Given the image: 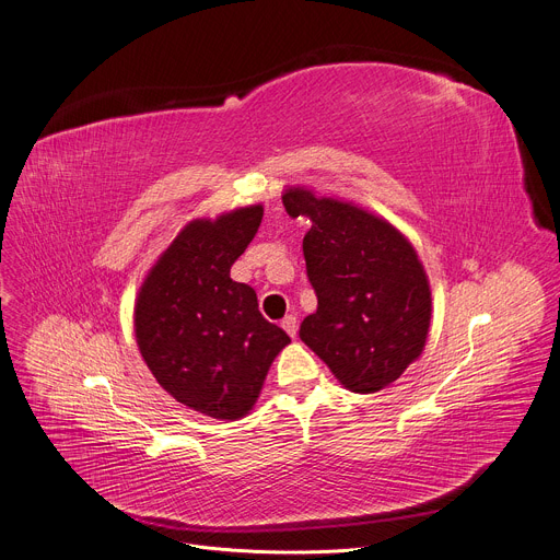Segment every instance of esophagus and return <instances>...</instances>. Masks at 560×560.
<instances>
[{
    "mask_svg": "<svg viewBox=\"0 0 560 560\" xmlns=\"http://www.w3.org/2000/svg\"><path fill=\"white\" fill-rule=\"evenodd\" d=\"M281 326H283V330H285L290 337H296L299 322H296V317H294V315H285V317H283V322H281Z\"/></svg>",
    "mask_w": 560,
    "mask_h": 560,
    "instance_id": "34e87169",
    "label": "esophagus"
}]
</instances>
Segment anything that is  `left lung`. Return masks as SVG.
Masks as SVG:
<instances>
[{
    "mask_svg": "<svg viewBox=\"0 0 560 560\" xmlns=\"http://www.w3.org/2000/svg\"><path fill=\"white\" fill-rule=\"evenodd\" d=\"M285 212L308 217L303 236L317 313L299 337L352 393H377L413 364L427 343L431 288L418 252L397 228L306 187L285 189Z\"/></svg>",
    "mask_w": 560,
    "mask_h": 560,
    "instance_id": "8db88e82",
    "label": "left lung"
}]
</instances>
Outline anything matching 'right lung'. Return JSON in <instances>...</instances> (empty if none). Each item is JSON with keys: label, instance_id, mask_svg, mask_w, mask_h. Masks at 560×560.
<instances>
[{"label": "right lung", "instance_id": "add662e5", "mask_svg": "<svg viewBox=\"0 0 560 560\" xmlns=\"http://www.w3.org/2000/svg\"><path fill=\"white\" fill-rule=\"evenodd\" d=\"M264 219L261 206L189 221L140 285L133 328L144 364L180 404L243 418L290 337L259 313L257 292L230 268Z\"/></svg>", "mask_w": 560, "mask_h": 560}]
</instances>
